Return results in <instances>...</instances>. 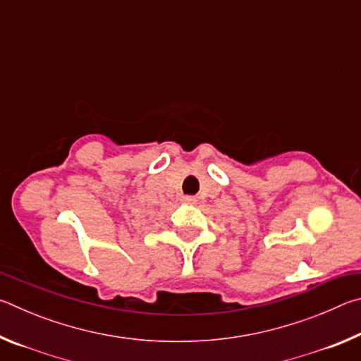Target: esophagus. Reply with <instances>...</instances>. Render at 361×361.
Masks as SVG:
<instances>
[{
	"mask_svg": "<svg viewBox=\"0 0 361 361\" xmlns=\"http://www.w3.org/2000/svg\"><path fill=\"white\" fill-rule=\"evenodd\" d=\"M181 200L185 204H194L195 202V197H194V195H185V197H183Z\"/></svg>",
	"mask_w": 361,
	"mask_h": 361,
	"instance_id": "1",
	"label": "esophagus"
}]
</instances>
